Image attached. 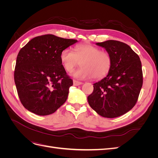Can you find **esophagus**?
Wrapping results in <instances>:
<instances>
[{
  "mask_svg": "<svg viewBox=\"0 0 158 158\" xmlns=\"http://www.w3.org/2000/svg\"><path fill=\"white\" fill-rule=\"evenodd\" d=\"M73 84L74 85H75V86H78V85L82 84V82H78V81H76V80H73Z\"/></svg>",
  "mask_w": 158,
  "mask_h": 158,
  "instance_id": "esophagus-1",
  "label": "esophagus"
}]
</instances>
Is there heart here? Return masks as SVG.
Wrapping results in <instances>:
<instances>
[{"instance_id": "1", "label": "heart", "mask_w": 158, "mask_h": 158, "mask_svg": "<svg viewBox=\"0 0 158 158\" xmlns=\"http://www.w3.org/2000/svg\"><path fill=\"white\" fill-rule=\"evenodd\" d=\"M60 62L68 73H72L81 63L82 67L75 71L73 77L84 80L94 77L101 79L106 76L112 66V58L108 52L100 51L90 44H80L74 47V52L64 49L60 52Z\"/></svg>"}]
</instances>
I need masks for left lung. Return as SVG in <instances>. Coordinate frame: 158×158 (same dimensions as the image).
<instances>
[{"label": "left lung", "instance_id": "8db88e82", "mask_svg": "<svg viewBox=\"0 0 158 158\" xmlns=\"http://www.w3.org/2000/svg\"><path fill=\"white\" fill-rule=\"evenodd\" d=\"M96 45L111 55L112 66L106 77L94 84L88 101L99 115L115 118L130 111L137 102L143 83L141 61L123 42L107 40Z\"/></svg>", "mask_w": 158, "mask_h": 158}]
</instances>
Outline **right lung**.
<instances>
[{
    "label": "right lung",
    "instance_id": "add662e5",
    "mask_svg": "<svg viewBox=\"0 0 158 158\" xmlns=\"http://www.w3.org/2000/svg\"><path fill=\"white\" fill-rule=\"evenodd\" d=\"M76 40L47 34L33 38L19 51L14 82L26 109L38 115L55 113L64 103L73 84L60 59Z\"/></svg>",
    "mask_w": 158,
    "mask_h": 158
}]
</instances>
